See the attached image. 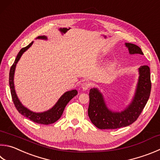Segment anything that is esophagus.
Segmentation results:
<instances>
[{
	"label": "esophagus",
	"instance_id": "1",
	"mask_svg": "<svg viewBox=\"0 0 160 160\" xmlns=\"http://www.w3.org/2000/svg\"><path fill=\"white\" fill-rule=\"evenodd\" d=\"M90 87H91V85H90L89 82H83L82 84V89L84 90V91H86V90L89 89Z\"/></svg>",
	"mask_w": 160,
	"mask_h": 160
}]
</instances>
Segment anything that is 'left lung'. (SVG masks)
I'll return each mask as SVG.
<instances>
[{
	"mask_svg": "<svg viewBox=\"0 0 160 160\" xmlns=\"http://www.w3.org/2000/svg\"><path fill=\"white\" fill-rule=\"evenodd\" d=\"M130 54H143L141 49L132 43H125ZM139 79L135 97L132 103L121 112L110 111L104 102L102 94L97 88L89 91L88 115L92 122L98 129H115L129 126L137 120L148 101L151 91L150 68H139Z\"/></svg>",
	"mask_w": 160,
	"mask_h": 160,
	"instance_id": "8db88e82",
	"label": "left lung"
}]
</instances>
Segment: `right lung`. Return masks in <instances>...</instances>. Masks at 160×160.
Here are the masks:
<instances>
[{"instance_id":"obj_1","label":"right lung","mask_w":160,"mask_h":160,"mask_svg":"<svg viewBox=\"0 0 160 160\" xmlns=\"http://www.w3.org/2000/svg\"><path fill=\"white\" fill-rule=\"evenodd\" d=\"M38 38L46 39V37L39 36ZM32 44H33V42H31L29 45L27 46V47L23 48L22 50L19 51L15 60H14V63L10 68L9 74V84L12 98L13 103L14 104V106H15L16 109L18 110V112L19 113H21L22 115H24V117H27V118L29 119L30 120L38 124H50L55 122L57 121L61 118V116L63 114V110H64L66 106L67 105V103L75 97V96H76L78 94V92L75 89H74L64 93V94L62 95V97L59 98V101H57V103L55 104V106L53 108L44 112H33L27 109V108H25L24 106H22V104L20 103L19 100L18 99V98H17L15 93V90H14L13 82L14 73V70H15L16 64L19 60L20 57H21L22 54L24 53L26 50H27L28 49L31 47Z\"/></svg>"}]
</instances>
